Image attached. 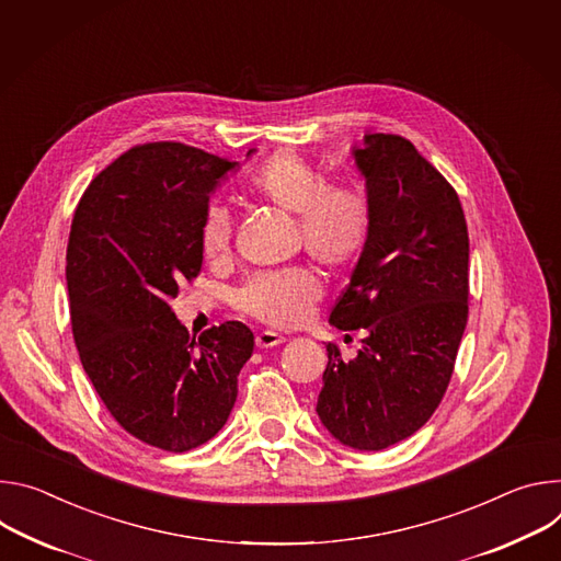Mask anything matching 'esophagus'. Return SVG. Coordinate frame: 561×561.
Listing matches in <instances>:
<instances>
[{
    "label": "esophagus",
    "instance_id": "1",
    "mask_svg": "<svg viewBox=\"0 0 561 561\" xmlns=\"http://www.w3.org/2000/svg\"><path fill=\"white\" fill-rule=\"evenodd\" d=\"M280 343H285V336H283V334H278V332L263 330V332H259V334H256V347H261V350L276 347V345H280Z\"/></svg>",
    "mask_w": 561,
    "mask_h": 561
}]
</instances>
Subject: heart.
I'll return each instance as SVG.
<instances>
[{"instance_id": "heart-1", "label": "heart", "mask_w": 561, "mask_h": 561, "mask_svg": "<svg viewBox=\"0 0 561 561\" xmlns=\"http://www.w3.org/2000/svg\"><path fill=\"white\" fill-rule=\"evenodd\" d=\"M247 186L259 201L296 214V238L305 252L323 267H352L369 240L371 203L354 184L328 182L325 173L296 151H276L247 175ZM201 249L209 261L231 252L233 218L220 205H207L201 220ZM319 276L305 267L256 274L233 291L238 312L272 328L300 325L321 298Z\"/></svg>"}]
</instances>
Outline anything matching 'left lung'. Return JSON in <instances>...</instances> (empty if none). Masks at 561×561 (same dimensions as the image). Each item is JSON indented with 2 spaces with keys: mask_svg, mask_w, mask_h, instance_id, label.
Listing matches in <instances>:
<instances>
[{
  "mask_svg": "<svg viewBox=\"0 0 561 561\" xmlns=\"http://www.w3.org/2000/svg\"><path fill=\"white\" fill-rule=\"evenodd\" d=\"M371 231L330 321L365 330L354 358L328 343L317 412L332 437L383 450L439 408L468 323V225L455 186L410 140L365 136L354 151Z\"/></svg>",
  "mask_w": 561,
  "mask_h": 561,
  "instance_id": "1",
  "label": "left lung"
}]
</instances>
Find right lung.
<instances>
[{"label":"right lung","instance_id":"right-lung-1","mask_svg":"<svg viewBox=\"0 0 561 561\" xmlns=\"http://www.w3.org/2000/svg\"><path fill=\"white\" fill-rule=\"evenodd\" d=\"M252 153V151H249ZM236 162L182 142L136 145L78 203L67 247L71 328L111 416L167 453L227 423L254 334L238 321L190 336L171 298L203 267L201 220Z\"/></svg>","mask_w":561,"mask_h":561}]
</instances>
